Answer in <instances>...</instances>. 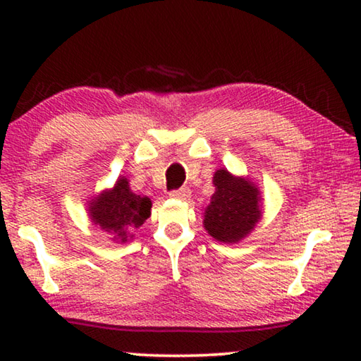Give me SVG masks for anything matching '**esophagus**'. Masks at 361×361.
<instances>
[{"label":"esophagus","instance_id":"esophagus-1","mask_svg":"<svg viewBox=\"0 0 361 361\" xmlns=\"http://www.w3.org/2000/svg\"><path fill=\"white\" fill-rule=\"evenodd\" d=\"M169 195L172 199L185 200V199L189 197V195H191V189H189V188H180V189H175V191H170Z\"/></svg>","mask_w":361,"mask_h":361}]
</instances>
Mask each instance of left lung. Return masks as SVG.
I'll use <instances>...</instances> for the list:
<instances>
[{"instance_id": "left-lung-1", "label": "left lung", "mask_w": 361, "mask_h": 361, "mask_svg": "<svg viewBox=\"0 0 361 361\" xmlns=\"http://www.w3.org/2000/svg\"><path fill=\"white\" fill-rule=\"evenodd\" d=\"M215 192L204 213V228L218 242L235 243L247 237L261 219L259 191L248 178L226 169L213 175Z\"/></svg>"}]
</instances>
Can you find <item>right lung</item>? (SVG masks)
Masks as SVG:
<instances>
[{"label": "right lung", "mask_w": 361, "mask_h": 361, "mask_svg": "<svg viewBox=\"0 0 361 361\" xmlns=\"http://www.w3.org/2000/svg\"><path fill=\"white\" fill-rule=\"evenodd\" d=\"M149 197L130 191L129 180L121 176L111 189H105L89 202V216L95 226L111 235L116 243H126L151 215Z\"/></svg>", "instance_id": "1"}]
</instances>
